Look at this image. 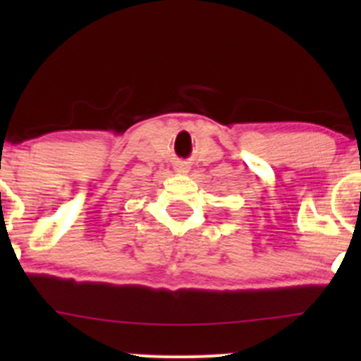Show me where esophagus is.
Masks as SVG:
<instances>
[{"label":"esophagus","instance_id":"esophagus-1","mask_svg":"<svg viewBox=\"0 0 361 361\" xmlns=\"http://www.w3.org/2000/svg\"><path fill=\"white\" fill-rule=\"evenodd\" d=\"M178 169H180V171H183V173H186V171H188V166H186V164H181V166H178Z\"/></svg>","mask_w":361,"mask_h":361}]
</instances>
